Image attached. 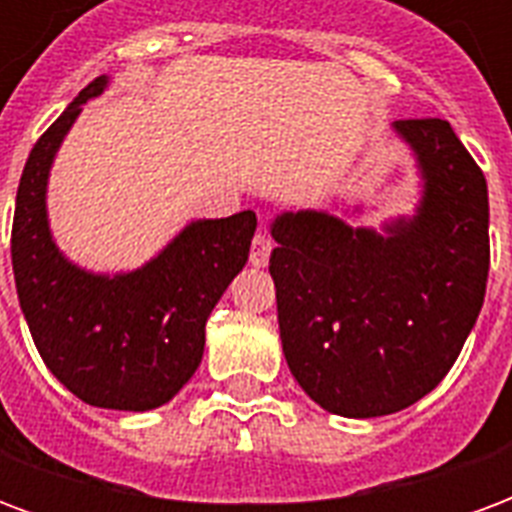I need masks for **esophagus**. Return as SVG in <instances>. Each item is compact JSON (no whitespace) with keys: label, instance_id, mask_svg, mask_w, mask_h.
Segmentation results:
<instances>
[{"label":"esophagus","instance_id":"34e87169","mask_svg":"<svg viewBox=\"0 0 512 512\" xmlns=\"http://www.w3.org/2000/svg\"><path fill=\"white\" fill-rule=\"evenodd\" d=\"M271 249H274V241H271V235L266 230H260V233L252 238V249H249V263L255 268H263L268 263V257H271Z\"/></svg>","mask_w":512,"mask_h":512}]
</instances>
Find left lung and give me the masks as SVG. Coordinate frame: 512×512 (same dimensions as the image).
<instances>
[{"mask_svg": "<svg viewBox=\"0 0 512 512\" xmlns=\"http://www.w3.org/2000/svg\"><path fill=\"white\" fill-rule=\"evenodd\" d=\"M392 128L422 180L411 216L381 230L312 208L271 222L282 351L301 389L340 417L395 414L436 389L485 299V175L447 120Z\"/></svg>", "mask_w": 512, "mask_h": 512, "instance_id": "1", "label": "left lung"}]
</instances>
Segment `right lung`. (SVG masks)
Masks as SVG:
<instances>
[{"label":"right lung","instance_id":"right-lung-1","mask_svg":"<svg viewBox=\"0 0 512 512\" xmlns=\"http://www.w3.org/2000/svg\"><path fill=\"white\" fill-rule=\"evenodd\" d=\"M98 76L40 136L21 172L13 216V277L38 354L68 392L98 408L150 411L200 367L205 321L249 260L255 211L194 219L145 266L95 274L62 255L49 227V172Z\"/></svg>","mask_w":512,"mask_h":512}]
</instances>
